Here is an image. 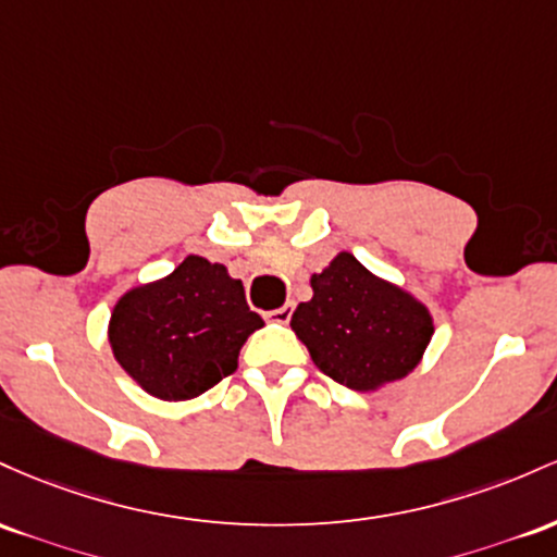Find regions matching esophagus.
<instances>
[{
    "mask_svg": "<svg viewBox=\"0 0 557 557\" xmlns=\"http://www.w3.org/2000/svg\"><path fill=\"white\" fill-rule=\"evenodd\" d=\"M292 312H295V308H292V305H284V308H276V310L268 312V318H271V321H276V323H289Z\"/></svg>",
    "mask_w": 557,
    "mask_h": 557,
    "instance_id": "obj_1",
    "label": "esophagus"
}]
</instances>
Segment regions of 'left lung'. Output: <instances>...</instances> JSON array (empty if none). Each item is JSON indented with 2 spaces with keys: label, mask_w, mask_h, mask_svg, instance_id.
Returning <instances> with one entry per match:
<instances>
[{
  "label": "left lung",
  "mask_w": 557,
  "mask_h": 557,
  "mask_svg": "<svg viewBox=\"0 0 557 557\" xmlns=\"http://www.w3.org/2000/svg\"><path fill=\"white\" fill-rule=\"evenodd\" d=\"M312 299L299 302L292 329L329 379L368 392L408 376L431 342L429 310L395 284L339 252L310 278Z\"/></svg>",
  "instance_id": "obj_1"
}]
</instances>
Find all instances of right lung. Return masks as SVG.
<instances>
[{"mask_svg": "<svg viewBox=\"0 0 557 557\" xmlns=\"http://www.w3.org/2000/svg\"><path fill=\"white\" fill-rule=\"evenodd\" d=\"M260 326L242 281L221 262L189 255L171 276L121 297L110 345L149 395L178 403L231 376L242 345Z\"/></svg>", "mask_w": 557, "mask_h": 557, "instance_id": "right-lung-1", "label": "right lung"}]
</instances>
